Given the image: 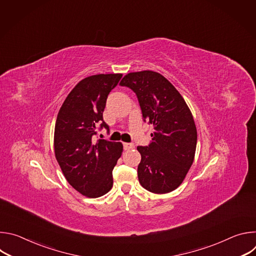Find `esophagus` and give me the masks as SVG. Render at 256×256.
<instances>
[{
    "instance_id": "obj_1",
    "label": "esophagus",
    "mask_w": 256,
    "mask_h": 256,
    "mask_svg": "<svg viewBox=\"0 0 256 256\" xmlns=\"http://www.w3.org/2000/svg\"><path fill=\"white\" fill-rule=\"evenodd\" d=\"M134 148V144L132 142H124V150H132Z\"/></svg>"
}]
</instances>
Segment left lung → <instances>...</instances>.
<instances>
[{"mask_svg": "<svg viewBox=\"0 0 256 256\" xmlns=\"http://www.w3.org/2000/svg\"><path fill=\"white\" fill-rule=\"evenodd\" d=\"M132 89L138 100L142 118L154 126L149 146L136 148L140 186L154 194L176 190L192 167L198 132L186 102L176 88L153 70L130 72L120 83Z\"/></svg>", "mask_w": 256, "mask_h": 256, "instance_id": "8db88e82", "label": "left lung"}]
</instances>
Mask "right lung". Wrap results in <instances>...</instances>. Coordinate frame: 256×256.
<instances>
[{
	"instance_id": "obj_1",
	"label": "right lung",
	"mask_w": 256,
	"mask_h": 256,
	"mask_svg": "<svg viewBox=\"0 0 256 256\" xmlns=\"http://www.w3.org/2000/svg\"><path fill=\"white\" fill-rule=\"evenodd\" d=\"M122 74H99L80 81L64 101L54 128L56 159L68 184L87 198L112 190V170L120 158L122 142L98 140L96 128L109 130L103 120L107 96Z\"/></svg>"
}]
</instances>
